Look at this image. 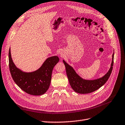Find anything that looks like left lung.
I'll use <instances>...</instances> for the list:
<instances>
[{
    "instance_id": "left-lung-1",
    "label": "left lung",
    "mask_w": 125,
    "mask_h": 125,
    "mask_svg": "<svg viewBox=\"0 0 125 125\" xmlns=\"http://www.w3.org/2000/svg\"><path fill=\"white\" fill-rule=\"evenodd\" d=\"M114 60V53L112 55V60L111 67L108 72L104 76L94 80H86L82 78L75 71L74 69L63 60L66 67V73L70 84L73 90L78 93L87 94L93 92L100 88L105 83L111 74Z\"/></svg>"
}]
</instances>
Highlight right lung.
Returning <instances> with one entry per match:
<instances>
[{
    "label": "right lung",
    "instance_id": "add662e5",
    "mask_svg": "<svg viewBox=\"0 0 125 125\" xmlns=\"http://www.w3.org/2000/svg\"><path fill=\"white\" fill-rule=\"evenodd\" d=\"M59 61L57 56H51L37 70L25 72L15 65L9 49V68L14 81L23 91L32 95H41L47 92L50 85L53 68Z\"/></svg>",
    "mask_w": 125,
    "mask_h": 125
}]
</instances>
